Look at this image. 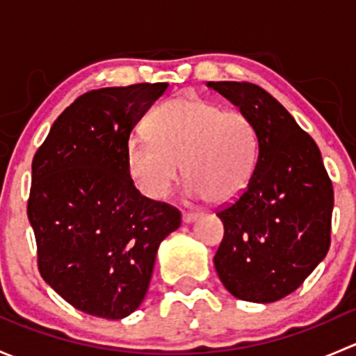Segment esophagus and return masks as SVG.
Masks as SVG:
<instances>
[{
	"mask_svg": "<svg viewBox=\"0 0 356 356\" xmlns=\"http://www.w3.org/2000/svg\"><path fill=\"white\" fill-rule=\"evenodd\" d=\"M200 211H182V220L186 222V224H189V222L196 220V218L200 217Z\"/></svg>",
	"mask_w": 356,
	"mask_h": 356,
	"instance_id": "obj_1",
	"label": "esophagus"
}]
</instances>
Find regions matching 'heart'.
<instances>
[{
  "label": "heart",
  "instance_id": "b5f03b06",
  "mask_svg": "<svg viewBox=\"0 0 356 356\" xmlns=\"http://www.w3.org/2000/svg\"><path fill=\"white\" fill-rule=\"evenodd\" d=\"M146 134L148 139H129L127 170L148 198H167L181 163L189 191L211 203H229L250 184L258 132L241 111H224L198 96H182L148 115Z\"/></svg>",
  "mask_w": 356,
  "mask_h": 356
}]
</instances>
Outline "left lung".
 Here are the masks:
<instances>
[{
    "label": "left lung",
    "mask_w": 356,
    "mask_h": 356,
    "mask_svg": "<svg viewBox=\"0 0 356 356\" xmlns=\"http://www.w3.org/2000/svg\"><path fill=\"white\" fill-rule=\"evenodd\" d=\"M239 106L258 132L245 191L217 211L224 238L213 257L232 296L272 303L288 296L331 246L332 182L310 134L272 95L251 82H208Z\"/></svg>",
    "instance_id": "8db88e82"
}]
</instances>
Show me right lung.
<instances>
[{
	"instance_id": "right-lung-1",
	"label": "right lung",
	"mask_w": 356,
	"mask_h": 356,
	"mask_svg": "<svg viewBox=\"0 0 356 356\" xmlns=\"http://www.w3.org/2000/svg\"><path fill=\"white\" fill-rule=\"evenodd\" d=\"M167 82L92 89L51 125L32 160L27 217L41 277L84 314L118 321L145 300L160 243L181 211L143 196L127 143Z\"/></svg>"
}]
</instances>
